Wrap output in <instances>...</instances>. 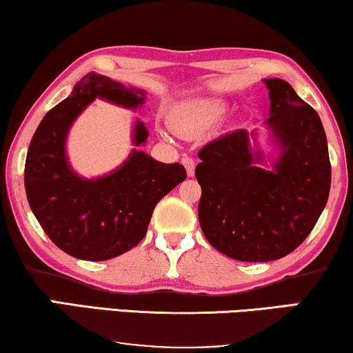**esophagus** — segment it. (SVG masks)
I'll use <instances>...</instances> for the list:
<instances>
[{
  "label": "esophagus",
  "instance_id": "1",
  "mask_svg": "<svg viewBox=\"0 0 353 353\" xmlns=\"http://www.w3.org/2000/svg\"><path fill=\"white\" fill-rule=\"evenodd\" d=\"M181 162H183V165H185V168H186V172H188V175L190 176H192L194 175V168H196V162H194V159L192 157H183L181 159Z\"/></svg>",
  "mask_w": 353,
  "mask_h": 353
}]
</instances>
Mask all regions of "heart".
<instances>
[{"instance_id":"b5f03b06","label":"heart","mask_w":353,"mask_h":353,"mask_svg":"<svg viewBox=\"0 0 353 353\" xmlns=\"http://www.w3.org/2000/svg\"><path fill=\"white\" fill-rule=\"evenodd\" d=\"M220 112V109L219 108H214L212 109V114H219ZM176 127H178V130H180V132H183V133H190L191 132V128L188 127V125H185V123H181V122H178L176 123Z\"/></svg>"}]
</instances>
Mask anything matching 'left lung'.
<instances>
[{"label": "left lung", "mask_w": 353, "mask_h": 353, "mask_svg": "<svg viewBox=\"0 0 353 353\" xmlns=\"http://www.w3.org/2000/svg\"><path fill=\"white\" fill-rule=\"evenodd\" d=\"M268 127L281 148L273 170L254 163L249 134L234 130L201 149L196 178L199 223L207 241L241 262H270L301 245L325 209L331 162L320 115L288 81L265 80Z\"/></svg>", "instance_id": "left-lung-1"}]
</instances>
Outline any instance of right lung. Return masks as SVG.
<instances>
[{"label":"right lung","instance_id":"add662e5","mask_svg":"<svg viewBox=\"0 0 353 353\" xmlns=\"http://www.w3.org/2000/svg\"><path fill=\"white\" fill-rule=\"evenodd\" d=\"M94 98L133 109L144 103V91L86 74L69 98L54 105L38 125L28 146L23 183L30 209L48 238L72 257L101 262L139 244L157 202L185 181L186 170L178 162L162 163L133 151L108 176H77L65 161V137L77 115ZM146 138V127L138 122L134 144Z\"/></svg>","mask_w":353,"mask_h":353}]
</instances>
